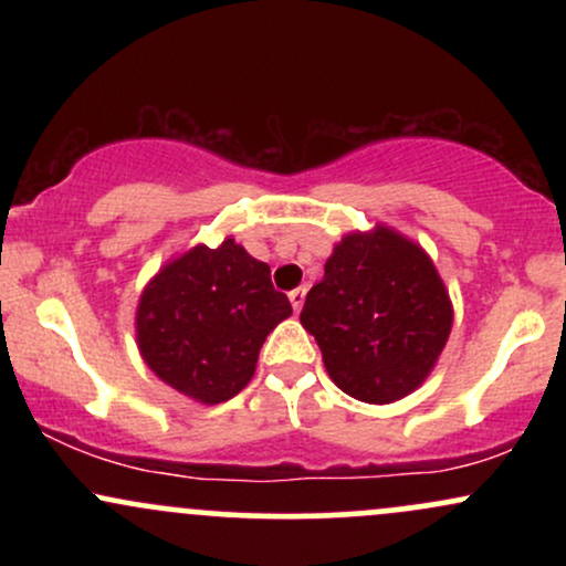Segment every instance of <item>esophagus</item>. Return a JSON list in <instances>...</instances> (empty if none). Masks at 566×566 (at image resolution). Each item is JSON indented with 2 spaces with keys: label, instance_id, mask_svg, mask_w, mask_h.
<instances>
[{
  "label": "esophagus",
  "instance_id": "34e87169",
  "mask_svg": "<svg viewBox=\"0 0 566 566\" xmlns=\"http://www.w3.org/2000/svg\"><path fill=\"white\" fill-rule=\"evenodd\" d=\"M290 303H292V308H295V314H297V311H301L303 303H305V287L292 290L290 292Z\"/></svg>",
  "mask_w": 566,
  "mask_h": 566
}]
</instances>
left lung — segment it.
Instances as JSON below:
<instances>
[{
  "label": "left lung",
  "mask_w": 566,
  "mask_h": 566,
  "mask_svg": "<svg viewBox=\"0 0 566 566\" xmlns=\"http://www.w3.org/2000/svg\"><path fill=\"white\" fill-rule=\"evenodd\" d=\"M301 324L340 391L391 405L431 375L450 337L452 303L423 247L375 226L335 244Z\"/></svg>",
  "instance_id": "left-lung-1"
}]
</instances>
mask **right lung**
I'll use <instances>...</instances> for the list:
<instances>
[{"instance_id":"right-lung-1","label":"right lung","mask_w":566,"mask_h":566,"mask_svg":"<svg viewBox=\"0 0 566 566\" xmlns=\"http://www.w3.org/2000/svg\"><path fill=\"white\" fill-rule=\"evenodd\" d=\"M292 305L271 269L242 244H197L143 290L135 333L143 361L167 386L201 405H220L252 380L265 335Z\"/></svg>"}]
</instances>
